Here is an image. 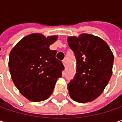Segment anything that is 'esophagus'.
Returning a JSON list of instances; mask_svg holds the SVG:
<instances>
[{
  "label": "esophagus",
  "instance_id": "1",
  "mask_svg": "<svg viewBox=\"0 0 122 122\" xmlns=\"http://www.w3.org/2000/svg\"><path fill=\"white\" fill-rule=\"evenodd\" d=\"M62 62H63V65H64V66H66V60H65V59H63V60L62 61Z\"/></svg>",
  "mask_w": 122,
  "mask_h": 122
}]
</instances>
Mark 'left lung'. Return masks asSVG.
<instances>
[{"instance_id": "8db88e82", "label": "left lung", "mask_w": 122, "mask_h": 122, "mask_svg": "<svg viewBox=\"0 0 122 122\" xmlns=\"http://www.w3.org/2000/svg\"><path fill=\"white\" fill-rule=\"evenodd\" d=\"M68 43L77 61L75 75L68 84L69 95L79 103L92 101L103 93L112 76L113 54L103 40L90 34L68 37Z\"/></svg>"}]
</instances>
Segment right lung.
<instances>
[{
  "label": "right lung",
  "instance_id": "add662e5",
  "mask_svg": "<svg viewBox=\"0 0 122 122\" xmlns=\"http://www.w3.org/2000/svg\"><path fill=\"white\" fill-rule=\"evenodd\" d=\"M57 36L33 33L21 40L9 56L10 72L15 85L27 99L38 102L52 94L64 66L50 45Z\"/></svg>",
  "mask_w": 122,
  "mask_h": 122
}]
</instances>
